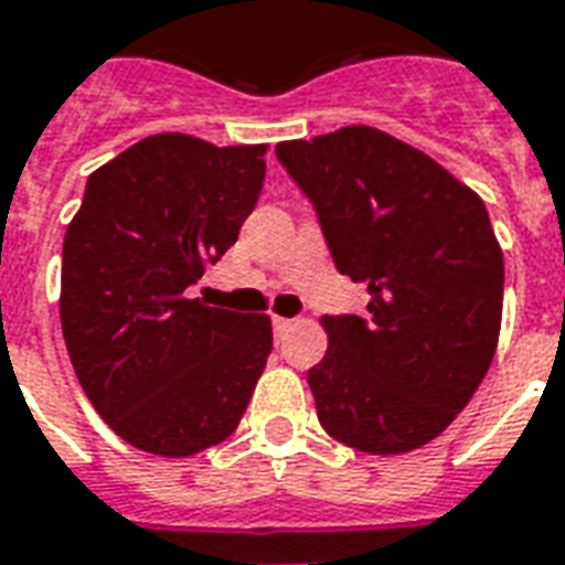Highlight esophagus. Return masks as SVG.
<instances>
[{
    "label": "esophagus",
    "instance_id": "obj_1",
    "mask_svg": "<svg viewBox=\"0 0 565 565\" xmlns=\"http://www.w3.org/2000/svg\"><path fill=\"white\" fill-rule=\"evenodd\" d=\"M273 326H275V334L281 337V334H287V331H290V328H292V326H296V322H292V319L275 317V319H273Z\"/></svg>",
    "mask_w": 565,
    "mask_h": 565
}]
</instances>
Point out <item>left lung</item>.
<instances>
[{
    "instance_id": "left-lung-1",
    "label": "left lung",
    "mask_w": 565,
    "mask_h": 565,
    "mask_svg": "<svg viewBox=\"0 0 565 565\" xmlns=\"http://www.w3.org/2000/svg\"><path fill=\"white\" fill-rule=\"evenodd\" d=\"M337 269L366 284L370 317H322L308 372L322 428L366 455H404L455 422L490 370L504 255L481 195L372 126L284 140Z\"/></svg>"
}]
</instances>
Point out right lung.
<instances>
[{"label":"right lung","mask_w":565,"mask_h":565,"mask_svg":"<svg viewBox=\"0 0 565 565\" xmlns=\"http://www.w3.org/2000/svg\"><path fill=\"white\" fill-rule=\"evenodd\" d=\"M266 143L152 135L93 172L66 225L61 328L75 377L128 446L190 457L234 434L273 319L190 299L264 184Z\"/></svg>","instance_id":"right-lung-1"}]
</instances>
